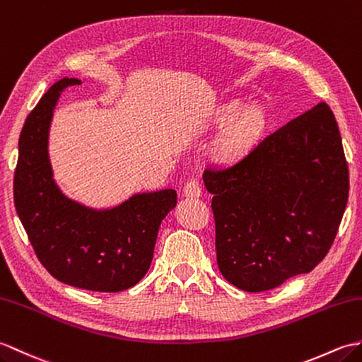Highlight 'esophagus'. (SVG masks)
Returning a JSON list of instances; mask_svg holds the SVG:
<instances>
[{"label":"esophagus","mask_w":362,"mask_h":362,"mask_svg":"<svg viewBox=\"0 0 362 362\" xmlns=\"http://www.w3.org/2000/svg\"><path fill=\"white\" fill-rule=\"evenodd\" d=\"M202 194V187L197 180H189L183 188V196L185 197H200Z\"/></svg>","instance_id":"esophagus-1"}]
</instances>
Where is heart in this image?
Listing matches in <instances>:
<instances>
[{"label":"heart","mask_w":362,"mask_h":362,"mask_svg":"<svg viewBox=\"0 0 362 362\" xmlns=\"http://www.w3.org/2000/svg\"><path fill=\"white\" fill-rule=\"evenodd\" d=\"M211 126L225 128L216 146V158L221 162H231L239 158L259 140L265 126V115L257 106H243L233 100L222 105L214 114Z\"/></svg>","instance_id":"1"}]
</instances>
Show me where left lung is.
I'll use <instances>...</instances> for the list:
<instances>
[{
    "mask_svg": "<svg viewBox=\"0 0 362 362\" xmlns=\"http://www.w3.org/2000/svg\"><path fill=\"white\" fill-rule=\"evenodd\" d=\"M217 265L243 291L279 287L329 253L349 199V166L330 106L319 103L240 160L205 170Z\"/></svg>",
    "mask_w": 362,
    "mask_h": 362,
    "instance_id": "left-lung-1",
    "label": "left lung"
}]
</instances>
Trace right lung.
I'll list each match as a JSON object with an SVG mask.
<instances>
[{
    "label": "right lung",
    "instance_id": "1",
    "mask_svg": "<svg viewBox=\"0 0 362 362\" xmlns=\"http://www.w3.org/2000/svg\"><path fill=\"white\" fill-rule=\"evenodd\" d=\"M62 78L32 109L21 129L13 200L38 260L55 279L72 287L117 293L136 285L149 270L158 226L177 204V192L134 194L109 209H94L66 197L49 160V128L67 86Z\"/></svg>",
    "mask_w": 362,
    "mask_h": 362
}]
</instances>
